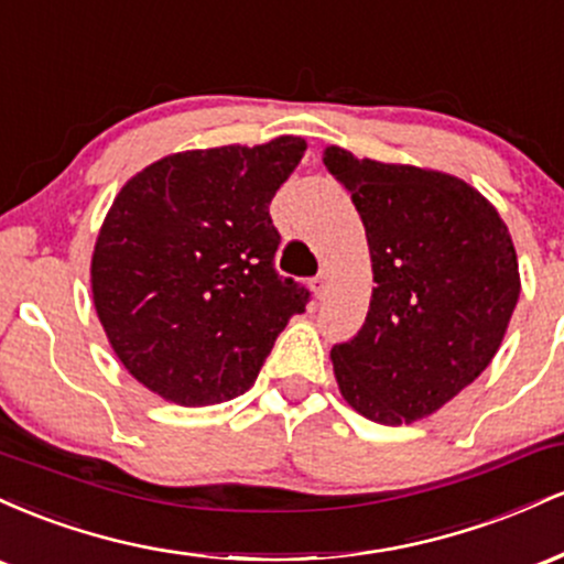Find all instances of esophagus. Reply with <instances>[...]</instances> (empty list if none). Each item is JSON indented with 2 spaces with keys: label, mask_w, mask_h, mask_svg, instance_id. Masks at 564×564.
I'll return each mask as SVG.
<instances>
[{
  "label": "esophagus",
  "mask_w": 564,
  "mask_h": 564,
  "mask_svg": "<svg viewBox=\"0 0 564 564\" xmlns=\"http://www.w3.org/2000/svg\"><path fill=\"white\" fill-rule=\"evenodd\" d=\"M326 278H328L326 273H318L313 278V281H310V289H313V294L318 296V300L323 294H326Z\"/></svg>",
  "instance_id": "obj_1"
}]
</instances>
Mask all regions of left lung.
I'll list each match as a JSON object with an SVG mask.
<instances>
[{"label":"left lung","instance_id":"8db88e82","mask_svg":"<svg viewBox=\"0 0 564 564\" xmlns=\"http://www.w3.org/2000/svg\"><path fill=\"white\" fill-rule=\"evenodd\" d=\"M323 164L364 219L373 289L364 328L334 345L341 398L377 424L430 416L488 368L520 296L509 228L453 174L358 159Z\"/></svg>","mask_w":564,"mask_h":564}]
</instances>
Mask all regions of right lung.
<instances>
[{"instance_id": "obj_1", "label": "right lung", "mask_w": 564, "mask_h": 564, "mask_svg": "<svg viewBox=\"0 0 564 564\" xmlns=\"http://www.w3.org/2000/svg\"><path fill=\"white\" fill-rule=\"evenodd\" d=\"M307 142L223 145L153 161L97 232L93 300L116 358L159 398L215 405L254 384L310 294L275 273L270 200Z\"/></svg>"}]
</instances>
